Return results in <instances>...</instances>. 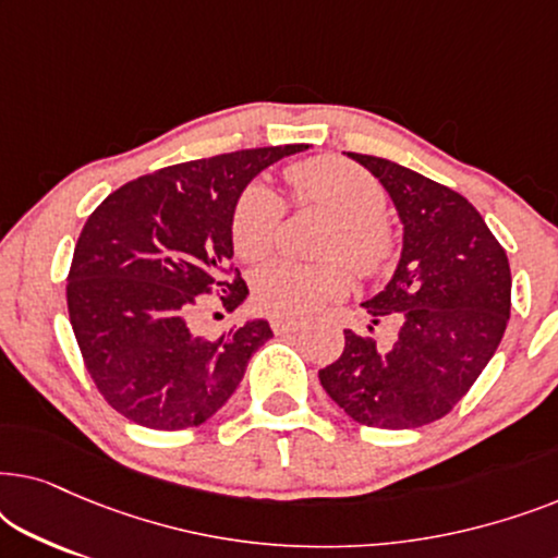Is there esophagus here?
Instances as JSON below:
<instances>
[{
	"label": "esophagus",
	"instance_id": "1",
	"mask_svg": "<svg viewBox=\"0 0 558 558\" xmlns=\"http://www.w3.org/2000/svg\"><path fill=\"white\" fill-rule=\"evenodd\" d=\"M302 323H296V319H287V317H274L271 319V330L277 335H289V332H300L302 330Z\"/></svg>",
	"mask_w": 558,
	"mask_h": 558
}]
</instances>
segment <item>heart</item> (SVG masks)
Masks as SVG:
<instances>
[{"label": "heart", "instance_id": "b5f03b06", "mask_svg": "<svg viewBox=\"0 0 558 558\" xmlns=\"http://www.w3.org/2000/svg\"><path fill=\"white\" fill-rule=\"evenodd\" d=\"M292 201L300 208H317L330 216L332 231L325 239V256L345 258L361 277H380L399 258V241L386 223V190L380 182L348 159L312 157L287 170ZM284 201L266 182H248L241 190L231 216L233 248L254 264L274 248L284 220ZM350 287L342 262L296 264L271 262L254 274V296L277 317H307L323 304L340 300Z\"/></svg>", "mask_w": 558, "mask_h": 558}]
</instances>
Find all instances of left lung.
<instances>
[{"label": "left lung", "mask_w": 558, "mask_h": 558, "mask_svg": "<svg viewBox=\"0 0 558 558\" xmlns=\"http://www.w3.org/2000/svg\"><path fill=\"white\" fill-rule=\"evenodd\" d=\"M348 157L376 174L403 223L399 269L363 304L373 325L393 319L399 332L380 348L345 330L342 355L319 371V384L357 424L416 429L447 416L498 350L510 264L468 197L388 159Z\"/></svg>", "instance_id": "obj_1"}]
</instances>
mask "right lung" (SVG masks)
Segmentation results:
<instances>
[{
	"instance_id": "1",
	"label": "right lung",
	"mask_w": 558,
	"mask_h": 558,
	"mask_svg": "<svg viewBox=\"0 0 558 558\" xmlns=\"http://www.w3.org/2000/svg\"><path fill=\"white\" fill-rule=\"evenodd\" d=\"M307 144L241 149L142 174L90 213L68 271V315L98 393L147 429H190L216 414L266 319L205 338L195 312L216 294L233 312L248 289L233 269L231 216L241 190Z\"/></svg>"
}]
</instances>
